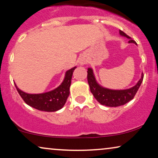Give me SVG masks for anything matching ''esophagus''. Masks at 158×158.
<instances>
[{"mask_svg":"<svg viewBox=\"0 0 158 158\" xmlns=\"http://www.w3.org/2000/svg\"><path fill=\"white\" fill-rule=\"evenodd\" d=\"M80 63H81V65H84V64H85L87 63V60L85 58H83V59H81V62H80Z\"/></svg>","mask_w":158,"mask_h":158,"instance_id":"obj_1","label":"esophagus"}]
</instances>
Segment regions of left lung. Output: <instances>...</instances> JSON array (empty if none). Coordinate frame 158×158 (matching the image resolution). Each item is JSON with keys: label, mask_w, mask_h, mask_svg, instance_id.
I'll use <instances>...</instances> for the list:
<instances>
[{"label": "left lung", "mask_w": 158, "mask_h": 158, "mask_svg": "<svg viewBox=\"0 0 158 158\" xmlns=\"http://www.w3.org/2000/svg\"><path fill=\"white\" fill-rule=\"evenodd\" d=\"M120 34L129 38V43H135L136 42L131 39V38L122 31H120ZM144 75L142 73L141 78L139 80L135 85L127 90H110L102 88L95 81V77L93 75V71L91 68L88 69V82L90 86V92L93 93L95 98L101 105L108 107H118L125 105L132 100L138 92L142 82L143 81Z\"/></svg>", "instance_id": "obj_1"}]
</instances>
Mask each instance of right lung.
Masks as SVG:
<instances>
[{"label":"right lung","instance_id":"1","mask_svg":"<svg viewBox=\"0 0 158 158\" xmlns=\"http://www.w3.org/2000/svg\"><path fill=\"white\" fill-rule=\"evenodd\" d=\"M76 67L65 73L64 81L55 90L41 94H28L23 92L15 84L20 97L28 106L41 111L55 112L62 108L70 94V86L74 70Z\"/></svg>","mask_w":158,"mask_h":158}]
</instances>
